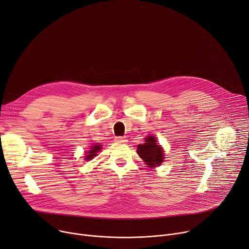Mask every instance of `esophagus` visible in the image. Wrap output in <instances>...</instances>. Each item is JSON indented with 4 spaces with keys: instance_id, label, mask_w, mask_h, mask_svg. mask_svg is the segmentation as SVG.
I'll return each mask as SVG.
<instances>
[{
    "instance_id": "34e87169",
    "label": "esophagus",
    "mask_w": 249,
    "mask_h": 249,
    "mask_svg": "<svg viewBox=\"0 0 249 249\" xmlns=\"http://www.w3.org/2000/svg\"><path fill=\"white\" fill-rule=\"evenodd\" d=\"M115 142H117V143H126L127 139L125 137H116Z\"/></svg>"
}]
</instances>
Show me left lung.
<instances>
[{
	"instance_id": "8db88e82",
	"label": "left lung",
	"mask_w": 249,
	"mask_h": 249,
	"mask_svg": "<svg viewBox=\"0 0 249 249\" xmlns=\"http://www.w3.org/2000/svg\"><path fill=\"white\" fill-rule=\"evenodd\" d=\"M137 153L149 168H156L164 162V150L152 135L145 138V143L138 145Z\"/></svg>"
}]
</instances>
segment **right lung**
<instances>
[{
    "label": "right lung",
    "mask_w": 249,
    "mask_h": 249,
    "mask_svg": "<svg viewBox=\"0 0 249 249\" xmlns=\"http://www.w3.org/2000/svg\"><path fill=\"white\" fill-rule=\"evenodd\" d=\"M101 149H102V146L99 145V143H95V144H93L92 146H90L89 151L86 152V156L84 157L85 160L88 161V160L93 159V158L97 155V153H98Z\"/></svg>",
    "instance_id": "right-lung-1"
}]
</instances>
